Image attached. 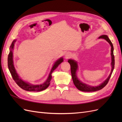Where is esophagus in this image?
Listing matches in <instances>:
<instances>
[{
    "label": "esophagus",
    "mask_w": 122,
    "mask_h": 122,
    "mask_svg": "<svg viewBox=\"0 0 122 122\" xmlns=\"http://www.w3.org/2000/svg\"><path fill=\"white\" fill-rule=\"evenodd\" d=\"M72 56V54L70 52H67L65 54V57L66 58H68Z\"/></svg>",
    "instance_id": "34e87169"
}]
</instances>
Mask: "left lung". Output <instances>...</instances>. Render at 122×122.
Here are the masks:
<instances>
[{
	"mask_svg": "<svg viewBox=\"0 0 122 122\" xmlns=\"http://www.w3.org/2000/svg\"><path fill=\"white\" fill-rule=\"evenodd\" d=\"M99 38L105 39L110 44V46H111V47H112L111 48V55H112V69L111 73H110V75L108 76V78L104 81V82H103L102 83H101L100 85V86H95V87L87 86V85H86V84H84L80 81L78 79V78H77V77L76 74L77 68H78L77 67V62L74 60H69L68 61L70 64V66H71V75H72L73 81L75 86L78 88L79 91H82V92H95V91H97L101 90L102 88L105 87L106 86V85L108 83L110 77L112 76V72L113 71V69L114 68V56L113 55V47L112 44V42L110 41V40L109 39L108 36L106 35L101 36H100Z\"/></svg>",
	"mask_w": 122,
	"mask_h": 122,
	"instance_id": "8db88e82",
	"label": "left lung"
}]
</instances>
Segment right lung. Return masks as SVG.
<instances>
[{"instance_id": "obj_1", "label": "right lung", "mask_w": 122, "mask_h": 122, "mask_svg": "<svg viewBox=\"0 0 122 122\" xmlns=\"http://www.w3.org/2000/svg\"><path fill=\"white\" fill-rule=\"evenodd\" d=\"M15 42H16V40L13 41V42H12V44H11V45L10 46V53L8 55V68L14 80L17 84L18 86L20 87L21 88H22V89L27 91L40 92V91H42L46 89V88L49 86V84L50 83V81L51 80V78H52V72H53L54 70L58 67V65L63 61V58H61L60 59H59L58 60H57L56 62H55V64L53 65L52 69L51 70V72L49 74L48 78L47 80L44 83L40 85L30 84L24 81H23L19 78V77L18 76V74L17 73L16 70L15 69V67L14 66L12 50L14 48V44L15 43Z\"/></svg>"}]
</instances>
